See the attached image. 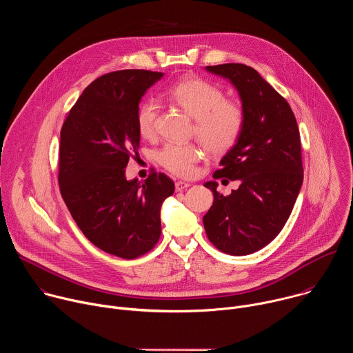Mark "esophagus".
Masks as SVG:
<instances>
[{
	"label": "esophagus",
	"instance_id": "34e87169",
	"mask_svg": "<svg viewBox=\"0 0 353 353\" xmlns=\"http://www.w3.org/2000/svg\"><path fill=\"white\" fill-rule=\"evenodd\" d=\"M174 187H176V191H183V190L190 187V183H187V181H176Z\"/></svg>",
	"mask_w": 353,
	"mask_h": 353
}]
</instances>
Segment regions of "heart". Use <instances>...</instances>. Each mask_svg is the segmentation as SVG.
<instances>
[{
  "mask_svg": "<svg viewBox=\"0 0 353 353\" xmlns=\"http://www.w3.org/2000/svg\"><path fill=\"white\" fill-rule=\"evenodd\" d=\"M169 97L188 116L195 120V134L211 154L221 155L232 149L239 141L244 127L241 108L229 100L216 85L190 78L173 85ZM158 106L152 100H145L137 112V127L143 138H152L157 131ZM201 158V150L194 145L166 143L157 155L158 162L177 176H190L194 163Z\"/></svg>",
  "mask_w": 353,
  "mask_h": 353,
  "instance_id": "obj_1",
  "label": "heart"
}]
</instances>
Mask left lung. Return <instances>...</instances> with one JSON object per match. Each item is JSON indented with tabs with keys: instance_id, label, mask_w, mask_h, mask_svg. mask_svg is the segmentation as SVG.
<instances>
[{
	"instance_id": "8db88e82",
	"label": "left lung",
	"mask_w": 353,
	"mask_h": 353,
	"mask_svg": "<svg viewBox=\"0 0 353 353\" xmlns=\"http://www.w3.org/2000/svg\"><path fill=\"white\" fill-rule=\"evenodd\" d=\"M205 70L234 86L244 127L214 173V179L237 180L239 188L225 196L216 181H207L214 204L203 222L216 248L247 256L272 241L290 216L303 184L300 134L286 100L254 68L221 64Z\"/></svg>"
}]
</instances>
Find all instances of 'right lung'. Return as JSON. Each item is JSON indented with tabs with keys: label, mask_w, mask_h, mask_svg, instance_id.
Returning a JSON list of instances; mask_svg holds the SVG:
<instances>
[{
	"label": "right lung",
	"mask_w": 353,
	"mask_h": 353,
	"mask_svg": "<svg viewBox=\"0 0 353 353\" xmlns=\"http://www.w3.org/2000/svg\"><path fill=\"white\" fill-rule=\"evenodd\" d=\"M163 72L114 71L94 79L61 128L59 183L82 233L100 250L135 259L161 237V208L174 192L163 173L127 180L125 166L139 149L137 112Z\"/></svg>",
	"instance_id": "right-lung-1"
}]
</instances>
